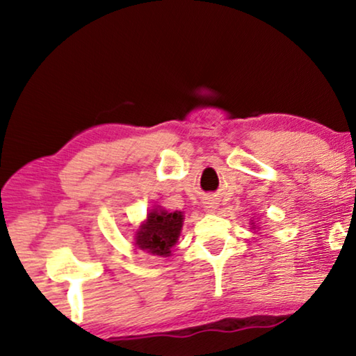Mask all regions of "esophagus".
Returning a JSON list of instances; mask_svg holds the SVG:
<instances>
[{"mask_svg":"<svg viewBox=\"0 0 356 356\" xmlns=\"http://www.w3.org/2000/svg\"><path fill=\"white\" fill-rule=\"evenodd\" d=\"M204 207H206V211H209V212H216L217 201L213 197H209V199H206V201H204Z\"/></svg>","mask_w":356,"mask_h":356,"instance_id":"esophagus-1","label":"esophagus"}]
</instances>
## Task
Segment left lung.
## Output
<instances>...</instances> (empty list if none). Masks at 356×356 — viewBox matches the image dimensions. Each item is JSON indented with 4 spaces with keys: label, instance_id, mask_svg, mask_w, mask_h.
Returning a JSON list of instances; mask_svg holds the SVG:
<instances>
[{
    "label": "left lung",
    "instance_id": "left-lung-1",
    "mask_svg": "<svg viewBox=\"0 0 356 356\" xmlns=\"http://www.w3.org/2000/svg\"><path fill=\"white\" fill-rule=\"evenodd\" d=\"M252 228H256V225H252Z\"/></svg>",
    "mask_w": 356,
    "mask_h": 356
}]
</instances>
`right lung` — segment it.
<instances>
[{
  "label": "right lung",
  "mask_w": 356,
  "mask_h": 356,
  "mask_svg": "<svg viewBox=\"0 0 356 356\" xmlns=\"http://www.w3.org/2000/svg\"><path fill=\"white\" fill-rule=\"evenodd\" d=\"M181 227V212L152 209L147 213V220L136 232V246L154 256L167 257L172 252V248L177 245Z\"/></svg>",
  "instance_id": "add662e5"
}]
</instances>
